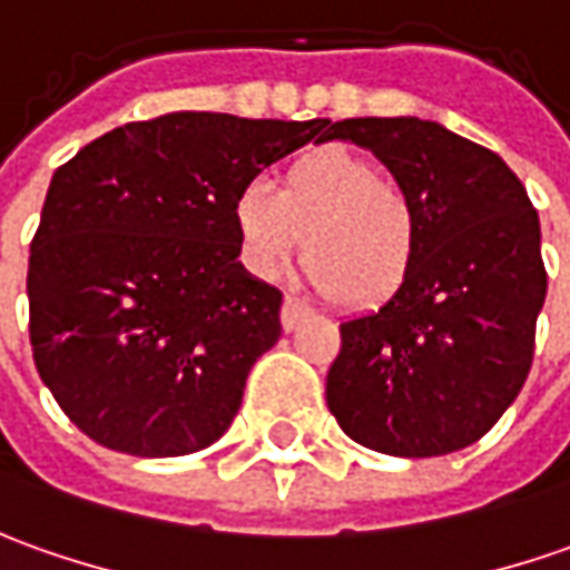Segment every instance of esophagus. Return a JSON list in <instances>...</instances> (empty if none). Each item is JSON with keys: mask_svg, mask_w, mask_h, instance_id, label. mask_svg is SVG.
Listing matches in <instances>:
<instances>
[{"mask_svg": "<svg viewBox=\"0 0 570 570\" xmlns=\"http://www.w3.org/2000/svg\"><path fill=\"white\" fill-rule=\"evenodd\" d=\"M305 315H308V308H305L299 299L286 296L284 305H281V324H284V331H296V327H299V321Z\"/></svg>", "mask_w": 570, "mask_h": 570, "instance_id": "34e87169", "label": "esophagus"}]
</instances>
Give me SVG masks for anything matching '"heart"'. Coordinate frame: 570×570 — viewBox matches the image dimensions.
Listing matches in <instances>:
<instances>
[{"label":"heart","instance_id":"heart-1","mask_svg":"<svg viewBox=\"0 0 570 570\" xmlns=\"http://www.w3.org/2000/svg\"><path fill=\"white\" fill-rule=\"evenodd\" d=\"M234 230L258 277H281L302 246L308 281L352 305L390 299L421 249V220L405 187L340 146L299 155L277 189L246 184L234 199Z\"/></svg>","mask_w":570,"mask_h":570}]
</instances>
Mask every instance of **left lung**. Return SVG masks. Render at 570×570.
<instances>
[{"mask_svg": "<svg viewBox=\"0 0 570 570\" xmlns=\"http://www.w3.org/2000/svg\"><path fill=\"white\" fill-rule=\"evenodd\" d=\"M327 139L374 153L421 220L415 268L340 324L327 409L355 443L433 459L478 443L521 393L546 302L540 218L497 153L421 118H346Z\"/></svg>", "mask_w": 570, "mask_h": 570, "instance_id": "obj_1", "label": "left lung"}]
</instances>
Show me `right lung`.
<instances>
[{"label":"right lung","instance_id":"add662e5","mask_svg":"<svg viewBox=\"0 0 570 570\" xmlns=\"http://www.w3.org/2000/svg\"><path fill=\"white\" fill-rule=\"evenodd\" d=\"M327 124L171 111L108 130L52 174L27 268L30 346L90 440L168 459L230 428L284 302L236 262L234 199L327 142Z\"/></svg>","mask_w":570,"mask_h":570}]
</instances>
